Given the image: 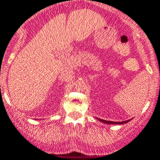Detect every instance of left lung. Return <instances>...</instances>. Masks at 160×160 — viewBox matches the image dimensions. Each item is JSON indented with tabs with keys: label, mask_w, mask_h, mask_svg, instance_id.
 <instances>
[{
	"label": "left lung",
	"mask_w": 160,
	"mask_h": 160,
	"mask_svg": "<svg viewBox=\"0 0 160 160\" xmlns=\"http://www.w3.org/2000/svg\"><path fill=\"white\" fill-rule=\"evenodd\" d=\"M98 120L99 121L102 122V123H107V124H123V123H126L129 122L131 120V119H128V120H125V121H122V122H114V121H108V120H105V119H98V118H97Z\"/></svg>",
	"instance_id": "1"
}]
</instances>
